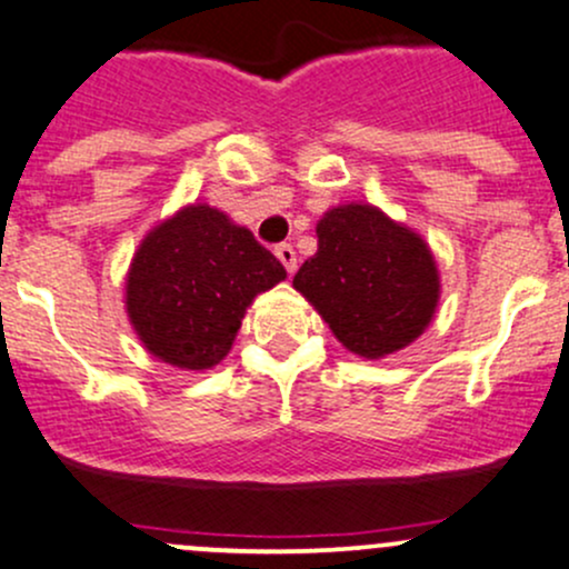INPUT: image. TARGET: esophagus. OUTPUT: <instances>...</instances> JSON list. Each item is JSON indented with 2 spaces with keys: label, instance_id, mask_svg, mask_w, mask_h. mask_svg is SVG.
Instances as JSON below:
<instances>
[{
  "label": "esophagus",
  "instance_id": "esophagus-1",
  "mask_svg": "<svg viewBox=\"0 0 569 569\" xmlns=\"http://www.w3.org/2000/svg\"><path fill=\"white\" fill-rule=\"evenodd\" d=\"M273 254H277L279 262H282V266L287 268V273H296V268H298V254H296V249L290 247V243H279V247L273 249Z\"/></svg>",
  "mask_w": 569,
  "mask_h": 569
}]
</instances>
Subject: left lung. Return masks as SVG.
Wrapping results in <instances>:
<instances>
[{
  "label": "left lung",
  "mask_w": 569,
  "mask_h": 569,
  "mask_svg": "<svg viewBox=\"0 0 569 569\" xmlns=\"http://www.w3.org/2000/svg\"><path fill=\"white\" fill-rule=\"evenodd\" d=\"M292 287L360 358L405 350L429 328L439 271L429 243L369 203L336 206L317 222V252Z\"/></svg>",
  "instance_id": "8db88e82"
}]
</instances>
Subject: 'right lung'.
<instances>
[{"instance_id": "obj_1", "label": "right lung", "mask_w": 569, "mask_h": 569, "mask_svg": "<svg viewBox=\"0 0 569 569\" xmlns=\"http://www.w3.org/2000/svg\"><path fill=\"white\" fill-rule=\"evenodd\" d=\"M284 277L247 228L192 203L140 241L127 273V315L151 356L203 371L228 356L254 296Z\"/></svg>"}]
</instances>
